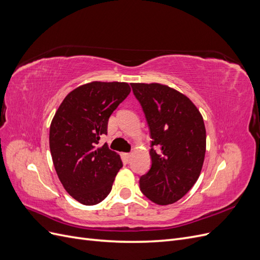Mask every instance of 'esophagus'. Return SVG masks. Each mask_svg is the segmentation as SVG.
Instances as JSON below:
<instances>
[{
  "instance_id": "obj_1",
  "label": "esophagus",
  "mask_w": 260,
  "mask_h": 260,
  "mask_svg": "<svg viewBox=\"0 0 260 260\" xmlns=\"http://www.w3.org/2000/svg\"><path fill=\"white\" fill-rule=\"evenodd\" d=\"M123 155H124V158H125V160H127V161H130L131 157H132V154H130V153H125V154H123Z\"/></svg>"
}]
</instances>
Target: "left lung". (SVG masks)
<instances>
[{
	"label": "left lung",
	"instance_id": "8db88e82",
	"mask_svg": "<svg viewBox=\"0 0 260 260\" xmlns=\"http://www.w3.org/2000/svg\"><path fill=\"white\" fill-rule=\"evenodd\" d=\"M151 133L152 166L140 188L158 205L176 203L198 181L206 152L203 117L184 94L160 83H131Z\"/></svg>",
	"mask_w": 260,
	"mask_h": 260
}]
</instances>
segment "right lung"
I'll list each match as a JSON object with an SVG mask.
<instances>
[{"mask_svg":"<svg viewBox=\"0 0 260 260\" xmlns=\"http://www.w3.org/2000/svg\"><path fill=\"white\" fill-rule=\"evenodd\" d=\"M131 89L127 82L93 81L78 86L61 102L50 127L55 170L67 193L83 205L101 203L112 191L120 156L107 144L108 119Z\"/></svg>","mask_w":260,"mask_h":260,"instance_id":"right-lung-1","label":"right lung"}]
</instances>
